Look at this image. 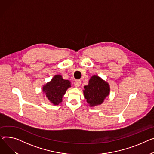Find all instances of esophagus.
Listing matches in <instances>:
<instances>
[{
  "label": "esophagus",
  "mask_w": 154,
  "mask_h": 154,
  "mask_svg": "<svg viewBox=\"0 0 154 154\" xmlns=\"http://www.w3.org/2000/svg\"><path fill=\"white\" fill-rule=\"evenodd\" d=\"M80 85H81V81H80V80H77L75 81L74 85H75L76 87H79Z\"/></svg>",
  "instance_id": "esophagus-1"
}]
</instances>
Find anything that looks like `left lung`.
Segmentation results:
<instances>
[{"mask_svg":"<svg viewBox=\"0 0 154 154\" xmlns=\"http://www.w3.org/2000/svg\"><path fill=\"white\" fill-rule=\"evenodd\" d=\"M110 87L105 82L97 75H93L88 82V85L84 86V95L89 106H95L103 103L109 95Z\"/></svg>","mask_w":154,"mask_h":154,"instance_id":"8db88e82","label":"left lung"}]
</instances>
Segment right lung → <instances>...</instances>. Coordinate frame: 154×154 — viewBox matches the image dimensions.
<instances>
[{
    "label": "right lung",
    "mask_w": 154,
    "mask_h": 154,
    "mask_svg": "<svg viewBox=\"0 0 154 154\" xmlns=\"http://www.w3.org/2000/svg\"><path fill=\"white\" fill-rule=\"evenodd\" d=\"M70 87L69 80L64 79L62 75H56L43 87V91L51 103L58 105L62 102L66 90Z\"/></svg>",
    "instance_id": "right-lung-1"
}]
</instances>
